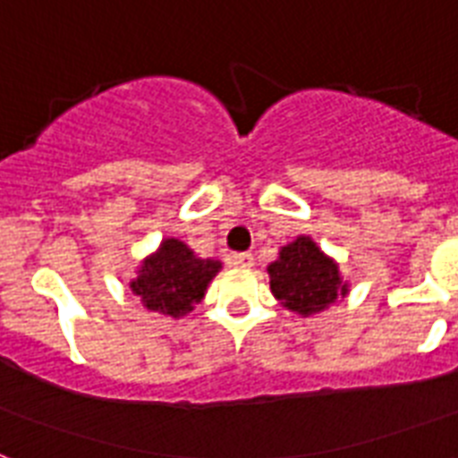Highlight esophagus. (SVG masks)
<instances>
[{
    "label": "esophagus",
    "mask_w": 458,
    "mask_h": 458,
    "mask_svg": "<svg viewBox=\"0 0 458 458\" xmlns=\"http://www.w3.org/2000/svg\"><path fill=\"white\" fill-rule=\"evenodd\" d=\"M228 261H230V266H237V268H251V266H254V257H251L250 251H242V254H233Z\"/></svg>",
    "instance_id": "1"
}]
</instances>
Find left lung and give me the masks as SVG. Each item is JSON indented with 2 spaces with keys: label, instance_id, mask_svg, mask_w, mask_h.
<instances>
[{
  "label": "left lung",
  "instance_id": "1",
  "mask_svg": "<svg viewBox=\"0 0 458 458\" xmlns=\"http://www.w3.org/2000/svg\"><path fill=\"white\" fill-rule=\"evenodd\" d=\"M271 293L280 304L301 316L326 311L349 293L340 266L320 251L311 237L300 235L280 250L268 266Z\"/></svg>",
  "mask_w": 458,
  "mask_h": 458
}]
</instances>
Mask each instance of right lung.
<instances>
[{
    "label": "right lung",
    "mask_w": 458,
    "mask_h": 458,
    "mask_svg": "<svg viewBox=\"0 0 458 458\" xmlns=\"http://www.w3.org/2000/svg\"><path fill=\"white\" fill-rule=\"evenodd\" d=\"M221 271V261L199 259L185 242L168 237L140 264L131 290L145 309L180 318L204 300L208 283Z\"/></svg>",
    "instance_id": "right-lung-1"
}]
</instances>
